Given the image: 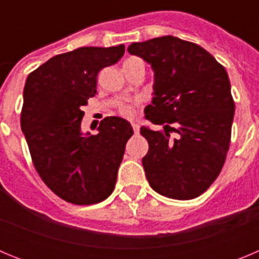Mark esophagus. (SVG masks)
Segmentation results:
<instances>
[{
	"mask_svg": "<svg viewBox=\"0 0 259 259\" xmlns=\"http://www.w3.org/2000/svg\"><path fill=\"white\" fill-rule=\"evenodd\" d=\"M131 124H132V128H134L135 134H139V131H140V125L137 124L136 122H132Z\"/></svg>",
	"mask_w": 259,
	"mask_h": 259,
	"instance_id": "esophagus-1",
	"label": "esophagus"
}]
</instances>
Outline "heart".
<instances>
[{
  "instance_id": "1",
  "label": "heart",
  "mask_w": 259,
  "mask_h": 259,
  "mask_svg": "<svg viewBox=\"0 0 259 259\" xmlns=\"http://www.w3.org/2000/svg\"><path fill=\"white\" fill-rule=\"evenodd\" d=\"M119 111H120V114L124 116H131L132 114H134V109H132L131 106H128V105H122L120 109H119Z\"/></svg>"
}]
</instances>
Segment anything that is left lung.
Segmentation results:
<instances>
[{"mask_svg": "<svg viewBox=\"0 0 259 259\" xmlns=\"http://www.w3.org/2000/svg\"><path fill=\"white\" fill-rule=\"evenodd\" d=\"M154 71L145 118L163 131L141 127L149 144L143 166L150 187L174 200H192L221 174L231 141L235 102L227 71L200 45L162 36L128 47ZM178 134L171 139L169 134Z\"/></svg>", "mask_w": 259, "mask_h": 259, "instance_id": "8db88e82", "label": "left lung"}]
</instances>
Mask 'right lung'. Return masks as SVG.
Wrapping results in <instances>:
<instances>
[{"label": "right lung", "mask_w": 259, "mask_h": 259, "mask_svg": "<svg viewBox=\"0 0 259 259\" xmlns=\"http://www.w3.org/2000/svg\"><path fill=\"white\" fill-rule=\"evenodd\" d=\"M123 54L124 45L79 48L50 58L26 80L20 127L40 178L67 202L92 205L114 191L134 130L125 119L106 116L97 135H84L81 109L97 93L98 72Z\"/></svg>", "instance_id": "obj_1"}]
</instances>
